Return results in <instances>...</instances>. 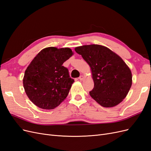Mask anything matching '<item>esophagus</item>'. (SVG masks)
<instances>
[{
    "instance_id": "34e87169",
    "label": "esophagus",
    "mask_w": 151,
    "mask_h": 151,
    "mask_svg": "<svg viewBox=\"0 0 151 151\" xmlns=\"http://www.w3.org/2000/svg\"><path fill=\"white\" fill-rule=\"evenodd\" d=\"M79 79L80 81H83L84 79V76H81L79 77Z\"/></svg>"
}]
</instances>
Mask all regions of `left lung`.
<instances>
[{"label": "left lung", "instance_id": "left-lung-1", "mask_svg": "<svg viewBox=\"0 0 151 151\" xmlns=\"http://www.w3.org/2000/svg\"><path fill=\"white\" fill-rule=\"evenodd\" d=\"M92 72L94 86L89 94L101 106L110 108L121 103L132 83L129 67L117 54L106 47L89 45L76 47Z\"/></svg>", "mask_w": 151, "mask_h": 151}]
</instances>
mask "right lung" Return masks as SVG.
<instances>
[{
  "mask_svg": "<svg viewBox=\"0 0 151 151\" xmlns=\"http://www.w3.org/2000/svg\"><path fill=\"white\" fill-rule=\"evenodd\" d=\"M72 55L69 48H45L27 67L23 86L28 97L36 106L54 109L66 98L74 80L62 64Z\"/></svg>",
  "mask_w": 151,
  "mask_h": 151,
  "instance_id": "right-lung-1",
  "label": "right lung"
}]
</instances>
